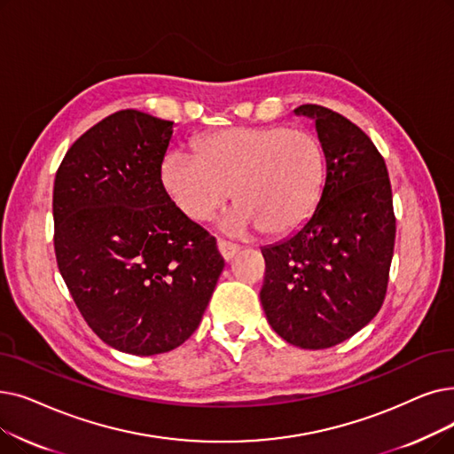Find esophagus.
I'll return each instance as SVG.
<instances>
[{
    "label": "esophagus",
    "instance_id": "34e87169",
    "mask_svg": "<svg viewBox=\"0 0 454 454\" xmlns=\"http://www.w3.org/2000/svg\"><path fill=\"white\" fill-rule=\"evenodd\" d=\"M216 247H219V252H221V255H223V258H224L226 262H230V260L233 258V255H238L239 250H241L239 245H233V243L224 241V239L216 241Z\"/></svg>",
    "mask_w": 454,
    "mask_h": 454
}]
</instances>
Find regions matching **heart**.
Segmentation results:
<instances>
[{"mask_svg":"<svg viewBox=\"0 0 454 454\" xmlns=\"http://www.w3.org/2000/svg\"><path fill=\"white\" fill-rule=\"evenodd\" d=\"M326 150L315 133L286 124L239 126L209 133L196 152L170 148L161 182L185 216L207 221L231 196L226 224L280 238L304 226L326 184Z\"/></svg>","mask_w":454,"mask_h":454,"instance_id":"b5f03b06","label":"heart"}]
</instances>
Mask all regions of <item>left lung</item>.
Wrapping results in <instances>:
<instances>
[{
	"label": "left lung",
	"instance_id": "8db88e82",
	"mask_svg": "<svg viewBox=\"0 0 454 454\" xmlns=\"http://www.w3.org/2000/svg\"><path fill=\"white\" fill-rule=\"evenodd\" d=\"M315 118L326 150V184L309 221L287 241L262 250V304L274 332L301 348H328L362 330L382 308L395 247V213L382 153L343 114Z\"/></svg>",
	"mask_w": 454,
	"mask_h": 454
}]
</instances>
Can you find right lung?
<instances>
[{
    "mask_svg": "<svg viewBox=\"0 0 454 454\" xmlns=\"http://www.w3.org/2000/svg\"><path fill=\"white\" fill-rule=\"evenodd\" d=\"M172 124L116 111L68 148L53 184L55 258L72 299L98 338L139 356L192 336L224 269L215 238L161 182Z\"/></svg>",
    "mask_w": 454,
    "mask_h": 454,
    "instance_id": "right-lung-1",
    "label": "right lung"
}]
</instances>
